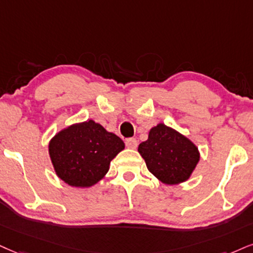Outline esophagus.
Instances as JSON below:
<instances>
[{"mask_svg": "<svg viewBox=\"0 0 253 253\" xmlns=\"http://www.w3.org/2000/svg\"><path fill=\"white\" fill-rule=\"evenodd\" d=\"M126 145L129 149H136L137 148V139L136 138H127L126 141Z\"/></svg>", "mask_w": 253, "mask_h": 253, "instance_id": "esophagus-1", "label": "esophagus"}]
</instances>
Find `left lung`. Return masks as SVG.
<instances>
[{
	"label": "left lung",
	"mask_w": 253,
	"mask_h": 253,
	"mask_svg": "<svg viewBox=\"0 0 253 253\" xmlns=\"http://www.w3.org/2000/svg\"><path fill=\"white\" fill-rule=\"evenodd\" d=\"M146 167L165 184L185 182L199 161L196 145L165 124H158L149 132V138L138 146Z\"/></svg>",
	"instance_id": "left-lung-1"
}]
</instances>
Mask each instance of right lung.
I'll list each match as a JSON object with an SVG mask.
<instances>
[{
    "mask_svg": "<svg viewBox=\"0 0 253 253\" xmlns=\"http://www.w3.org/2000/svg\"><path fill=\"white\" fill-rule=\"evenodd\" d=\"M123 149L120 137L90 120L58 132L49 144V155L62 180L88 188L104 177L110 162Z\"/></svg>",
    "mask_w": 253,
    "mask_h": 253,
    "instance_id": "right-lung-1",
    "label": "right lung"
}]
</instances>
